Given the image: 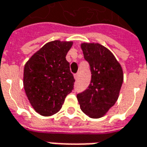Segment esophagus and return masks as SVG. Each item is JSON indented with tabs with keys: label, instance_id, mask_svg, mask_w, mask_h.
I'll list each match as a JSON object with an SVG mask.
<instances>
[{
	"label": "esophagus",
	"instance_id": "obj_1",
	"mask_svg": "<svg viewBox=\"0 0 147 147\" xmlns=\"http://www.w3.org/2000/svg\"><path fill=\"white\" fill-rule=\"evenodd\" d=\"M79 76H80V74L79 73H76L74 75V78H75L76 80H78V79H79Z\"/></svg>",
	"mask_w": 147,
	"mask_h": 147
}]
</instances>
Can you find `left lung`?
Here are the masks:
<instances>
[{"mask_svg": "<svg viewBox=\"0 0 147 147\" xmlns=\"http://www.w3.org/2000/svg\"><path fill=\"white\" fill-rule=\"evenodd\" d=\"M84 58L90 64L91 81L77 94L80 109L90 118L102 117L118 99L123 80L120 63L108 49L99 43H82Z\"/></svg>", "mask_w": 147, "mask_h": 147, "instance_id": "obj_1", "label": "left lung"}]
</instances>
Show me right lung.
<instances>
[{
    "label": "right lung",
    "instance_id": "add662e5",
    "mask_svg": "<svg viewBox=\"0 0 147 147\" xmlns=\"http://www.w3.org/2000/svg\"><path fill=\"white\" fill-rule=\"evenodd\" d=\"M72 42L46 43L28 60L24 70L25 93L34 109L44 117L61 110L74 86L66 55Z\"/></svg>",
    "mask_w": 147,
    "mask_h": 147
}]
</instances>
